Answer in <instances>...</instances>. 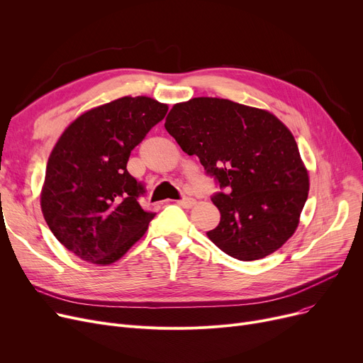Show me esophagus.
Returning a JSON list of instances; mask_svg holds the SVG:
<instances>
[{
    "mask_svg": "<svg viewBox=\"0 0 363 363\" xmlns=\"http://www.w3.org/2000/svg\"><path fill=\"white\" fill-rule=\"evenodd\" d=\"M178 204H179L181 207H184V208H189V207H193V206L196 204V199H191V197H184V199L178 200Z\"/></svg>",
    "mask_w": 363,
    "mask_h": 363,
    "instance_id": "1",
    "label": "esophagus"
}]
</instances>
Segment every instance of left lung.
<instances>
[{
    "mask_svg": "<svg viewBox=\"0 0 363 363\" xmlns=\"http://www.w3.org/2000/svg\"><path fill=\"white\" fill-rule=\"evenodd\" d=\"M164 128L220 188L212 196L220 222L207 237L223 253L262 259L294 234L309 177L293 133L272 113L199 97L175 104Z\"/></svg>",
    "mask_w": 363,
    "mask_h": 363,
    "instance_id": "8db88e82",
    "label": "left lung"
}]
</instances>
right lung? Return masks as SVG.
Instances as JSON below:
<instances>
[{
	"instance_id": "add662e5",
	"label": "right lung",
	"mask_w": 363,
	"mask_h": 363,
	"mask_svg": "<svg viewBox=\"0 0 363 363\" xmlns=\"http://www.w3.org/2000/svg\"><path fill=\"white\" fill-rule=\"evenodd\" d=\"M167 113L148 97H123L76 119L48 159L41 208L54 237L82 260L110 264L147 231L145 186L128 169L130 151Z\"/></svg>"
}]
</instances>
